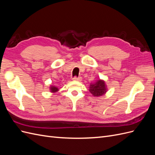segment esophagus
Wrapping results in <instances>:
<instances>
[{"label":"esophagus","mask_w":155,"mask_h":155,"mask_svg":"<svg viewBox=\"0 0 155 155\" xmlns=\"http://www.w3.org/2000/svg\"><path fill=\"white\" fill-rule=\"evenodd\" d=\"M73 80H74V81H81V79H82V78H81V77H77V76H74V78H73Z\"/></svg>","instance_id":"esophagus-1"}]
</instances>
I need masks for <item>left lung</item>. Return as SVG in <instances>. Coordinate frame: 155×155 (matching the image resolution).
<instances>
[{"mask_svg":"<svg viewBox=\"0 0 155 155\" xmlns=\"http://www.w3.org/2000/svg\"><path fill=\"white\" fill-rule=\"evenodd\" d=\"M89 91L94 96L99 97L103 96L107 91L105 82L100 79V80H97L96 83L91 84Z\"/></svg>","mask_w":155,"mask_h":155,"instance_id":"left-lung-1","label":"left lung"}]
</instances>
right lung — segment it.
<instances>
[{
    "mask_svg": "<svg viewBox=\"0 0 155 155\" xmlns=\"http://www.w3.org/2000/svg\"><path fill=\"white\" fill-rule=\"evenodd\" d=\"M50 89H51V92H55L56 91H58V88L55 87H51Z\"/></svg>",
    "mask_w": 155,
    "mask_h": 155,
    "instance_id": "right-lung-1",
    "label": "right lung"
}]
</instances>
